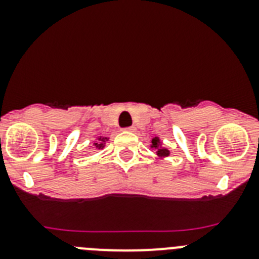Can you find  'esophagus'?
Segmentation results:
<instances>
[{
  "label": "esophagus",
  "instance_id": "esophagus-1",
  "mask_svg": "<svg viewBox=\"0 0 259 259\" xmlns=\"http://www.w3.org/2000/svg\"><path fill=\"white\" fill-rule=\"evenodd\" d=\"M126 132H135V127L134 126H129V127H125Z\"/></svg>",
  "mask_w": 259,
  "mask_h": 259
}]
</instances>
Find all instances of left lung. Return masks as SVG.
Here are the masks:
<instances>
[{"mask_svg":"<svg viewBox=\"0 0 259 259\" xmlns=\"http://www.w3.org/2000/svg\"><path fill=\"white\" fill-rule=\"evenodd\" d=\"M151 148L156 149V153L159 154L160 156H168L169 155V150H166V149L161 148L160 146V140H159V138H154L153 140H151Z\"/></svg>","mask_w":259,"mask_h":259,"instance_id":"obj_1","label":"left lung"}]
</instances>
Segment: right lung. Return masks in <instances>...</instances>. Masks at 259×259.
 Instances as JSON below:
<instances>
[{
    "label": "right lung",
    "mask_w": 259,
    "mask_h": 259,
    "mask_svg": "<svg viewBox=\"0 0 259 259\" xmlns=\"http://www.w3.org/2000/svg\"><path fill=\"white\" fill-rule=\"evenodd\" d=\"M108 140V138H100L98 143H95L96 149H103L104 145H105V142Z\"/></svg>",
    "instance_id": "right-lung-1"
}]
</instances>
